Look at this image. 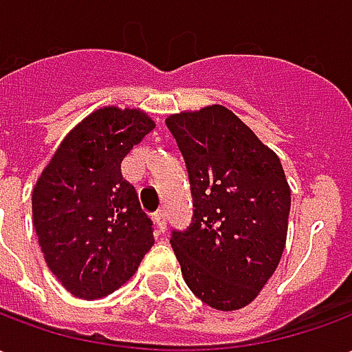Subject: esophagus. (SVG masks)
<instances>
[{
	"instance_id": "obj_1",
	"label": "esophagus",
	"mask_w": 352,
	"mask_h": 352,
	"mask_svg": "<svg viewBox=\"0 0 352 352\" xmlns=\"http://www.w3.org/2000/svg\"><path fill=\"white\" fill-rule=\"evenodd\" d=\"M154 224H156V230L164 234V232H166V228H168V221H166V214H164V213L154 214Z\"/></svg>"
}]
</instances>
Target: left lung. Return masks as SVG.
<instances>
[{"mask_svg": "<svg viewBox=\"0 0 352 352\" xmlns=\"http://www.w3.org/2000/svg\"><path fill=\"white\" fill-rule=\"evenodd\" d=\"M190 179L194 217L169 243L186 285L219 311L260 294L285 251L290 186L277 154L230 109L166 118Z\"/></svg>", "mask_w": 352, "mask_h": 352, "instance_id": "left-lung-1", "label": "left lung"}]
</instances>
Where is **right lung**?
<instances>
[{"instance_id": "1", "label": "right lung", "mask_w": 352, "mask_h": 352, "mask_svg": "<svg viewBox=\"0 0 352 352\" xmlns=\"http://www.w3.org/2000/svg\"><path fill=\"white\" fill-rule=\"evenodd\" d=\"M154 128L141 109H96L73 128L32 194L43 256L62 287L82 300L115 292L154 245L153 221L124 181V156Z\"/></svg>"}]
</instances>
